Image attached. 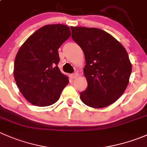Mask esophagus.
<instances>
[{
	"label": "esophagus",
	"mask_w": 147,
	"mask_h": 147,
	"mask_svg": "<svg viewBox=\"0 0 147 147\" xmlns=\"http://www.w3.org/2000/svg\"><path fill=\"white\" fill-rule=\"evenodd\" d=\"M71 77H72V79H75V78H77L78 77V74L77 73H73L71 75Z\"/></svg>",
	"instance_id": "1"
}]
</instances>
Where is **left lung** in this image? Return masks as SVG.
I'll list each match as a JSON object with an SVG mask.
<instances>
[{
	"label": "left lung",
	"instance_id": "left-lung-1",
	"mask_svg": "<svg viewBox=\"0 0 147 147\" xmlns=\"http://www.w3.org/2000/svg\"><path fill=\"white\" fill-rule=\"evenodd\" d=\"M72 38L84 52L87 87L80 92L84 104L102 108L116 102L129 83L131 65L122 45L95 28L70 27Z\"/></svg>",
	"mask_w": 147,
	"mask_h": 147
}]
</instances>
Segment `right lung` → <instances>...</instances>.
Returning a JSON list of instances; mask_svg holds the SVG:
<instances>
[{
    "instance_id": "1",
    "label": "right lung",
    "mask_w": 147,
    "mask_h": 147,
    "mask_svg": "<svg viewBox=\"0 0 147 147\" xmlns=\"http://www.w3.org/2000/svg\"><path fill=\"white\" fill-rule=\"evenodd\" d=\"M70 34L65 25H47L35 31L19 49L14 63L15 80L32 105L45 107L55 103L69 82L57 67V50Z\"/></svg>"
}]
</instances>
